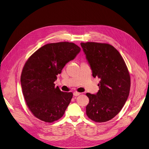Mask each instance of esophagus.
I'll return each mask as SVG.
<instances>
[{"label": "esophagus", "mask_w": 149, "mask_h": 149, "mask_svg": "<svg viewBox=\"0 0 149 149\" xmlns=\"http://www.w3.org/2000/svg\"><path fill=\"white\" fill-rule=\"evenodd\" d=\"M73 94L74 96H79V95H80V93L78 92H74Z\"/></svg>", "instance_id": "esophagus-1"}]
</instances>
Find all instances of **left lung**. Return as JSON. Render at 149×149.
Returning a JSON list of instances; mask_svg holds the SVG:
<instances>
[{"mask_svg":"<svg viewBox=\"0 0 149 149\" xmlns=\"http://www.w3.org/2000/svg\"><path fill=\"white\" fill-rule=\"evenodd\" d=\"M92 70V75L100 79L97 94L87 93L89 102L86 115L92 121L111 120L122 109L130 89V77L120 52L108 43H81Z\"/></svg>","mask_w":149,"mask_h":149,"instance_id":"8db88e82","label":"left lung"}]
</instances>
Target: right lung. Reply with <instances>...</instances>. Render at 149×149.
<instances>
[{"label":"right lung","mask_w":149,"mask_h":149,"mask_svg":"<svg viewBox=\"0 0 149 149\" xmlns=\"http://www.w3.org/2000/svg\"><path fill=\"white\" fill-rule=\"evenodd\" d=\"M80 50L74 43H48L26 61L20 77L22 92L29 111L38 119L52 123L64 115L73 93L61 91L54 83L65 65Z\"/></svg>","instance_id":"obj_1"}]
</instances>
